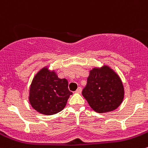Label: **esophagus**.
<instances>
[{
  "mask_svg": "<svg viewBox=\"0 0 148 148\" xmlns=\"http://www.w3.org/2000/svg\"><path fill=\"white\" fill-rule=\"evenodd\" d=\"M81 91H82L81 87H78V88H77V90H75V93H81Z\"/></svg>",
  "mask_w": 148,
  "mask_h": 148,
  "instance_id": "1",
  "label": "esophagus"
}]
</instances>
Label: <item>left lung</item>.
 <instances>
[{
    "label": "left lung",
    "mask_w": 148,
    "mask_h": 148,
    "mask_svg": "<svg viewBox=\"0 0 148 148\" xmlns=\"http://www.w3.org/2000/svg\"><path fill=\"white\" fill-rule=\"evenodd\" d=\"M82 94L93 110L106 113L120 106L124 97V89L118 74L110 67L103 65L90 70Z\"/></svg>",
    "instance_id": "1"
}]
</instances>
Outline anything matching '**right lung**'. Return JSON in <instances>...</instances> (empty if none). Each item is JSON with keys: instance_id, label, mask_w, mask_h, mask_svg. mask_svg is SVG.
I'll return each instance as SVG.
<instances>
[{"instance_id": "1", "label": "right lung", "mask_w": 148, "mask_h": 148, "mask_svg": "<svg viewBox=\"0 0 148 148\" xmlns=\"http://www.w3.org/2000/svg\"><path fill=\"white\" fill-rule=\"evenodd\" d=\"M73 93L68 90V82L58 77L55 71L44 67L32 80L29 89L31 106L39 113L52 115L61 112Z\"/></svg>"}]
</instances>
